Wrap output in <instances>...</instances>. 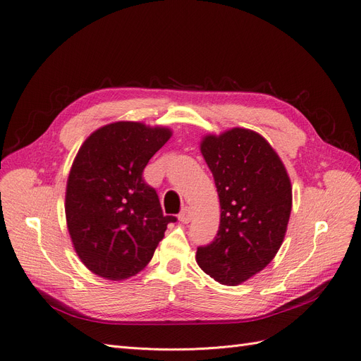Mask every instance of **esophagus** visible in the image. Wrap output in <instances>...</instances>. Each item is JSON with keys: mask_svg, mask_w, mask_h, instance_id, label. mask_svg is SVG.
Listing matches in <instances>:
<instances>
[{"mask_svg": "<svg viewBox=\"0 0 361 361\" xmlns=\"http://www.w3.org/2000/svg\"><path fill=\"white\" fill-rule=\"evenodd\" d=\"M191 219H192L191 209L190 207H183L180 210V213H179V221L183 222V224H188V222H191Z\"/></svg>", "mask_w": 361, "mask_h": 361, "instance_id": "1", "label": "esophagus"}]
</instances>
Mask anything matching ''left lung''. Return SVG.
<instances>
[{
	"label": "left lung",
	"instance_id": "1",
	"mask_svg": "<svg viewBox=\"0 0 361 361\" xmlns=\"http://www.w3.org/2000/svg\"><path fill=\"white\" fill-rule=\"evenodd\" d=\"M201 154L218 190L221 224L195 259L216 281L237 286L279 252L292 210L290 179L269 143L246 128L206 136Z\"/></svg>",
	"mask_w": 361,
	"mask_h": 361
}]
</instances>
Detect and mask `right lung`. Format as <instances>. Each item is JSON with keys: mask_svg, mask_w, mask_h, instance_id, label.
<instances>
[{"mask_svg": "<svg viewBox=\"0 0 361 361\" xmlns=\"http://www.w3.org/2000/svg\"><path fill=\"white\" fill-rule=\"evenodd\" d=\"M163 127L118 121L92 133L72 164L65 213L81 262L99 277L124 280L145 268L175 216L163 214L143 179L151 157L170 139Z\"/></svg>", "mask_w": 361, "mask_h": 361, "instance_id": "add662e5", "label": "right lung"}]
</instances>
